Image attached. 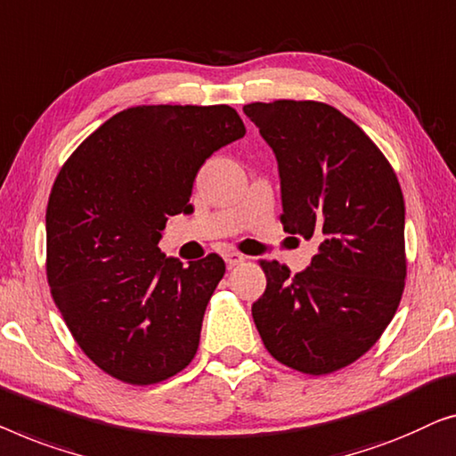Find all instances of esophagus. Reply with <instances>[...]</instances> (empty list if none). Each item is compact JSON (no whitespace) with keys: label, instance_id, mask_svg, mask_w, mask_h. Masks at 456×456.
Here are the masks:
<instances>
[{"label":"esophagus","instance_id":"esophagus-1","mask_svg":"<svg viewBox=\"0 0 456 456\" xmlns=\"http://www.w3.org/2000/svg\"><path fill=\"white\" fill-rule=\"evenodd\" d=\"M223 258H225L229 268H233V266H237V265H241V262L246 260V256L240 254V252H227L225 256H223Z\"/></svg>","mask_w":456,"mask_h":456}]
</instances>
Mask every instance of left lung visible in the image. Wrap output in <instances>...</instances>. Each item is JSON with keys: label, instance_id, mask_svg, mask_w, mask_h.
<instances>
[{"label": "left lung", "instance_id": "1", "mask_svg": "<svg viewBox=\"0 0 456 456\" xmlns=\"http://www.w3.org/2000/svg\"><path fill=\"white\" fill-rule=\"evenodd\" d=\"M279 163L281 223L316 240L310 266L291 277L262 260L266 291L252 305L262 343L304 374L354 363L393 320L405 289V200L380 149L338 109L318 101L249 102Z\"/></svg>", "mask_w": 456, "mask_h": 456}]
</instances>
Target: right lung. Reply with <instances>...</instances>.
I'll list each match as a JSON object with an SVG mask.
<instances>
[{"instance_id": "right-lung-1", "label": "right lung", "mask_w": 456, "mask_h": 456, "mask_svg": "<svg viewBox=\"0 0 456 456\" xmlns=\"http://www.w3.org/2000/svg\"><path fill=\"white\" fill-rule=\"evenodd\" d=\"M243 134L229 105L130 107L61 167L47 204V281L76 343L109 376L144 387L194 359L225 262L183 265L159 240L169 216L194 210L204 161Z\"/></svg>"}]
</instances>
